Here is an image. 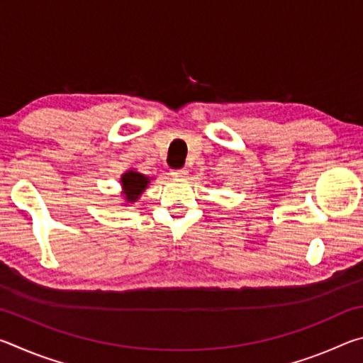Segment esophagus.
<instances>
[{
    "mask_svg": "<svg viewBox=\"0 0 363 363\" xmlns=\"http://www.w3.org/2000/svg\"><path fill=\"white\" fill-rule=\"evenodd\" d=\"M171 176L173 177H186L189 173H187V169H171V173H169Z\"/></svg>",
    "mask_w": 363,
    "mask_h": 363,
    "instance_id": "1",
    "label": "esophagus"
}]
</instances>
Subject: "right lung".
<instances>
[{
  "mask_svg": "<svg viewBox=\"0 0 363 363\" xmlns=\"http://www.w3.org/2000/svg\"><path fill=\"white\" fill-rule=\"evenodd\" d=\"M149 177L138 173V171H126V173L121 176V187L123 194H125V200L130 201V203L138 201L140 194H143L147 186H149Z\"/></svg>",
  "mask_w": 363,
  "mask_h": 363,
  "instance_id": "add662e5",
  "label": "right lung"
}]
</instances>
